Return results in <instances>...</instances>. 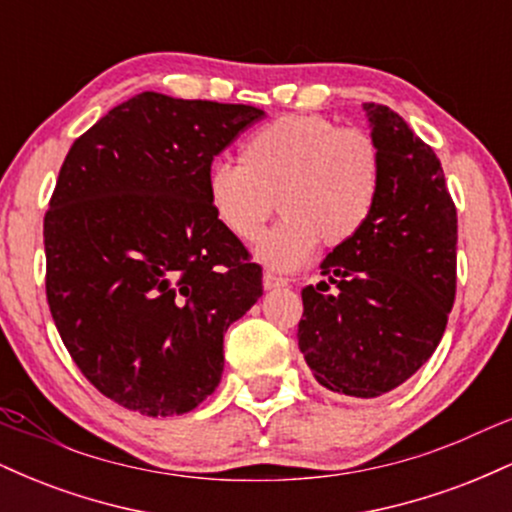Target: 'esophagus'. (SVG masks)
Segmentation results:
<instances>
[{
  "label": "esophagus",
  "instance_id": "1",
  "mask_svg": "<svg viewBox=\"0 0 512 512\" xmlns=\"http://www.w3.org/2000/svg\"><path fill=\"white\" fill-rule=\"evenodd\" d=\"M289 284V281L284 279V276H276V274H272V272H264V276H262V286L267 291H272V289H281V286H286Z\"/></svg>",
  "mask_w": 512,
  "mask_h": 512
}]
</instances>
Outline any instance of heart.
Segmentation results:
<instances>
[{
	"label": "heart",
	"mask_w": 512,
	"mask_h": 512,
	"mask_svg": "<svg viewBox=\"0 0 512 512\" xmlns=\"http://www.w3.org/2000/svg\"><path fill=\"white\" fill-rule=\"evenodd\" d=\"M383 187V151L366 129L322 115H284L252 132L240 163L207 173L216 219L238 240H255L279 207L281 219L257 245L267 267L291 272L317 245L342 248L370 221Z\"/></svg>",
	"instance_id": "obj_1"
}]
</instances>
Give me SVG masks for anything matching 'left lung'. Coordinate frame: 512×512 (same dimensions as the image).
I'll return each instance as SVG.
<instances>
[{"label": "left lung", "mask_w": 512, "mask_h": 512, "mask_svg": "<svg viewBox=\"0 0 512 512\" xmlns=\"http://www.w3.org/2000/svg\"><path fill=\"white\" fill-rule=\"evenodd\" d=\"M383 151L370 221L305 286L298 346L315 380L380 397L409 380L443 339L457 289V211L438 156L387 105L366 103Z\"/></svg>", "instance_id": "8db88e82"}]
</instances>
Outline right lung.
I'll use <instances>...</instances> for the list:
<instances>
[{"mask_svg":"<svg viewBox=\"0 0 512 512\" xmlns=\"http://www.w3.org/2000/svg\"><path fill=\"white\" fill-rule=\"evenodd\" d=\"M264 113L144 91L72 144L45 214V293L69 356L120 407L178 416L223 373L262 267L216 219L207 173Z\"/></svg>","mask_w":512,"mask_h":512,"instance_id":"obj_1","label":"right lung"}]
</instances>
